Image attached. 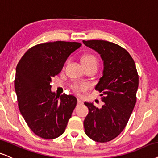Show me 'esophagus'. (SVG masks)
<instances>
[{
    "instance_id": "1",
    "label": "esophagus",
    "mask_w": 158,
    "mask_h": 158,
    "mask_svg": "<svg viewBox=\"0 0 158 158\" xmlns=\"http://www.w3.org/2000/svg\"><path fill=\"white\" fill-rule=\"evenodd\" d=\"M77 102H78V103H79V104L82 103V100H81V98H77Z\"/></svg>"
}]
</instances>
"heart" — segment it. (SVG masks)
I'll list each match as a JSON object with an SVG mask.
<instances>
[{
	"label": "heart",
	"mask_w": 158,
	"mask_h": 158,
	"mask_svg": "<svg viewBox=\"0 0 158 158\" xmlns=\"http://www.w3.org/2000/svg\"><path fill=\"white\" fill-rule=\"evenodd\" d=\"M81 62L84 68L94 67L95 68H97L98 64V60L97 57L95 55L91 54H86L83 55L81 57ZM73 87L75 90L79 91L85 89V86L84 85H74Z\"/></svg>",
	"instance_id": "1"
}]
</instances>
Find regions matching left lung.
Instances as JSON below:
<instances>
[{"mask_svg":"<svg viewBox=\"0 0 158 158\" xmlns=\"http://www.w3.org/2000/svg\"><path fill=\"white\" fill-rule=\"evenodd\" d=\"M100 54L103 76L96 85L104 105L96 107L85 102L89 113L84 121L85 134L90 139L105 143L114 139L126 127L136 103L138 75L133 59L124 48L105 40H83Z\"/></svg>","mask_w":158,"mask_h":158,"instance_id":"obj_1","label":"left lung"}]
</instances>
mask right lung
<instances>
[{"label":"right lung","mask_w":158,"mask_h":158,"mask_svg":"<svg viewBox=\"0 0 158 158\" xmlns=\"http://www.w3.org/2000/svg\"><path fill=\"white\" fill-rule=\"evenodd\" d=\"M81 45L64 41L38 44L28 49L17 65L15 89L19 110L28 127L42 138L54 139L63 134L77 106L73 95L56 96L51 82Z\"/></svg>","instance_id":"1"}]
</instances>
